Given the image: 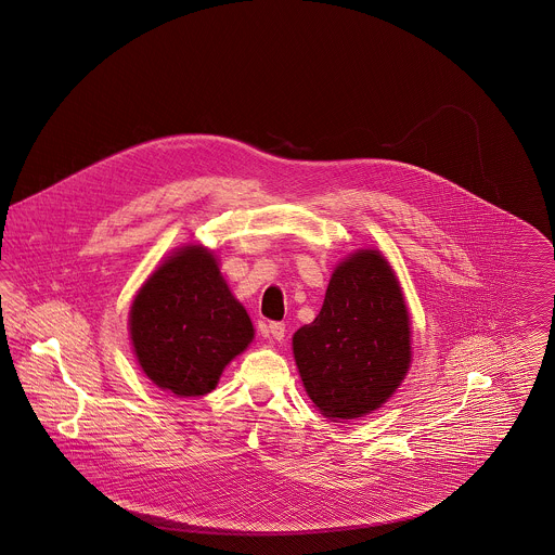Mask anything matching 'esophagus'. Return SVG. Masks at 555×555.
Segmentation results:
<instances>
[{
    "mask_svg": "<svg viewBox=\"0 0 555 555\" xmlns=\"http://www.w3.org/2000/svg\"><path fill=\"white\" fill-rule=\"evenodd\" d=\"M266 339H276V341H283L285 337V324L283 322H270L264 328Z\"/></svg>",
    "mask_w": 555,
    "mask_h": 555,
    "instance_id": "obj_1",
    "label": "esophagus"
}]
</instances>
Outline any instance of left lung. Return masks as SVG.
Returning a JSON list of instances; mask_svg holds the SVG:
<instances>
[{
	"instance_id": "left-lung-1",
	"label": "left lung",
	"mask_w": 555,
	"mask_h": 555,
	"mask_svg": "<svg viewBox=\"0 0 555 555\" xmlns=\"http://www.w3.org/2000/svg\"><path fill=\"white\" fill-rule=\"evenodd\" d=\"M304 387L326 418L380 408L410 369V318L387 260L362 249L337 266L314 322L293 335Z\"/></svg>"
}]
</instances>
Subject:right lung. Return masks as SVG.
I'll use <instances>...</instances> for the list:
<instances>
[{
    "label": "right lung",
    "mask_w": 555,
    "mask_h": 555,
    "mask_svg": "<svg viewBox=\"0 0 555 555\" xmlns=\"http://www.w3.org/2000/svg\"><path fill=\"white\" fill-rule=\"evenodd\" d=\"M129 326L143 372L181 397L210 393L224 366L254 339L245 308L199 245L179 249L147 279L132 301Z\"/></svg>",
    "instance_id": "add662e5"
}]
</instances>
